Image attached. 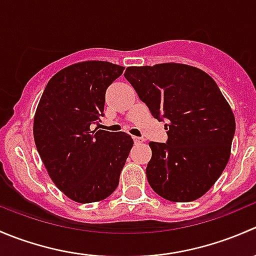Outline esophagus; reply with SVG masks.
<instances>
[{"label":"esophagus","mask_w":256,"mask_h":256,"mask_svg":"<svg viewBox=\"0 0 256 256\" xmlns=\"http://www.w3.org/2000/svg\"><path fill=\"white\" fill-rule=\"evenodd\" d=\"M134 141H135V144H142L144 141V138H136V136H134Z\"/></svg>","instance_id":"obj_1"}]
</instances>
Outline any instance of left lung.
<instances>
[{
  "label": "left lung",
  "instance_id": "left-lung-1",
  "mask_svg": "<svg viewBox=\"0 0 256 256\" xmlns=\"http://www.w3.org/2000/svg\"><path fill=\"white\" fill-rule=\"evenodd\" d=\"M124 76L152 116L167 121V142L148 144L151 188L171 202L200 198L226 168L236 132L234 114L216 82L178 63L128 66Z\"/></svg>",
  "mask_w": 256,
  "mask_h": 256
}]
</instances>
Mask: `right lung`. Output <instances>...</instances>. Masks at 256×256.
<instances>
[{"label": "right lung", "instance_id": "1", "mask_svg": "<svg viewBox=\"0 0 256 256\" xmlns=\"http://www.w3.org/2000/svg\"><path fill=\"white\" fill-rule=\"evenodd\" d=\"M124 69L102 60L72 64L49 80L36 110L38 154L54 184L74 202L109 197L134 144L126 132L92 130L104 115L108 86Z\"/></svg>", "mask_w": 256, "mask_h": 256}]
</instances>
